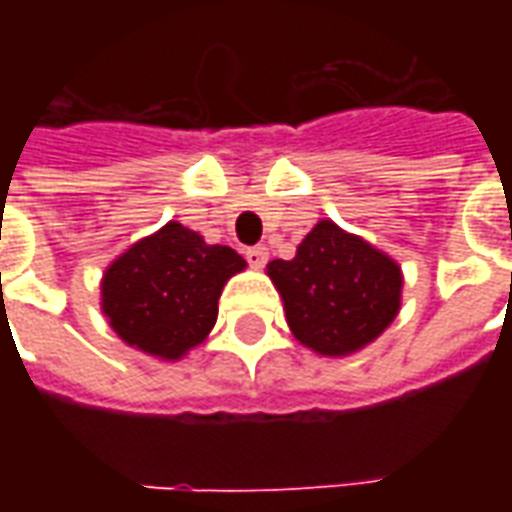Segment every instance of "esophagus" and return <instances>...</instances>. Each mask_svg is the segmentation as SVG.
<instances>
[{
  "instance_id": "obj_1",
  "label": "esophagus",
  "mask_w": 512,
  "mask_h": 512,
  "mask_svg": "<svg viewBox=\"0 0 512 512\" xmlns=\"http://www.w3.org/2000/svg\"><path fill=\"white\" fill-rule=\"evenodd\" d=\"M246 260H249V266L252 268H263L268 263V249L266 246H249L246 249Z\"/></svg>"
}]
</instances>
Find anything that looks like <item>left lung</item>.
I'll use <instances>...</instances> for the list:
<instances>
[{
  "mask_svg": "<svg viewBox=\"0 0 512 512\" xmlns=\"http://www.w3.org/2000/svg\"><path fill=\"white\" fill-rule=\"evenodd\" d=\"M290 332L323 356L354 354L373 343L400 310L403 277L392 257L318 222L293 260H271Z\"/></svg>",
  "mask_w": 512,
  "mask_h": 512,
  "instance_id": "8db88e82",
  "label": "left lung"
}]
</instances>
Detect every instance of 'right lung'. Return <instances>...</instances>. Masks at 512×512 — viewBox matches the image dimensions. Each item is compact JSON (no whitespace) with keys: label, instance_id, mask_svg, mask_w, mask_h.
Here are the masks:
<instances>
[{"label":"right lung","instance_id":"1","mask_svg":"<svg viewBox=\"0 0 512 512\" xmlns=\"http://www.w3.org/2000/svg\"><path fill=\"white\" fill-rule=\"evenodd\" d=\"M244 268L235 249L208 246L194 230L169 222L106 268V318L128 345L180 359L208 337L224 282Z\"/></svg>","mask_w":512,"mask_h":512}]
</instances>
